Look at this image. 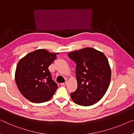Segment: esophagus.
Wrapping results in <instances>:
<instances>
[{
  "label": "esophagus",
  "mask_w": 134,
  "mask_h": 134,
  "mask_svg": "<svg viewBox=\"0 0 134 134\" xmlns=\"http://www.w3.org/2000/svg\"><path fill=\"white\" fill-rule=\"evenodd\" d=\"M67 84V82H65L61 83V85H62V86H66Z\"/></svg>",
  "instance_id": "esophagus-1"
}]
</instances>
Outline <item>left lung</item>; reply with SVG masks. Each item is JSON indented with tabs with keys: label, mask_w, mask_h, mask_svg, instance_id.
<instances>
[{
	"label": "left lung",
	"mask_w": 134,
	"mask_h": 134,
	"mask_svg": "<svg viewBox=\"0 0 134 134\" xmlns=\"http://www.w3.org/2000/svg\"><path fill=\"white\" fill-rule=\"evenodd\" d=\"M76 63L77 87L71 93L72 100L77 105L90 106L102 98L110 83L111 70L103 53L92 47L68 53Z\"/></svg>",
	"instance_id": "8db88e82"
}]
</instances>
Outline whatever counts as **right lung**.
I'll return each mask as SVG.
<instances>
[{
  "mask_svg": "<svg viewBox=\"0 0 134 134\" xmlns=\"http://www.w3.org/2000/svg\"><path fill=\"white\" fill-rule=\"evenodd\" d=\"M57 55L58 53L37 49L25 56L18 63L15 73V83L21 94L32 102L49 100L58 88L48 69Z\"/></svg>",
  "mask_w": 134,
  "mask_h": 134,
  "instance_id": "add662e5",
  "label": "right lung"
}]
</instances>
